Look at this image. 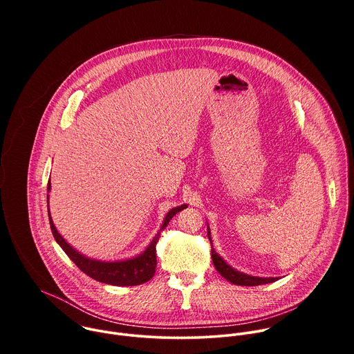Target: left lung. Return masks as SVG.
<instances>
[{
  "label": "left lung",
  "instance_id": "8db88e82",
  "mask_svg": "<svg viewBox=\"0 0 354 354\" xmlns=\"http://www.w3.org/2000/svg\"><path fill=\"white\" fill-rule=\"evenodd\" d=\"M207 236L212 242V259L214 263V268L217 269V272L227 279L228 281H231L232 284L236 286H261V284H268V283H273L276 280H279L277 277H258V276H249L245 274L242 272H238L236 269L231 268L213 248V241H212V234H210V228L207 227Z\"/></svg>",
  "mask_w": 354,
  "mask_h": 354
}]
</instances>
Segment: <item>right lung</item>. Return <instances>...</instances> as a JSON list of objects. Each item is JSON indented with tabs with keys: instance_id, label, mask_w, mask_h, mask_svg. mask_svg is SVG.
I'll return each mask as SVG.
<instances>
[{
	"instance_id": "add662e5",
	"label": "right lung",
	"mask_w": 354,
	"mask_h": 354,
	"mask_svg": "<svg viewBox=\"0 0 354 354\" xmlns=\"http://www.w3.org/2000/svg\"><path fill=\"white\" fill-rule=\"evenodd\" d=\"M52 189V185L50 182L47 183V192ZM187 205H182L178 207L171 209L165 218L164 223L158 231V234L153 238L151 243L145 248L142 254L124 259V261H116V262H105V261H97V259H91L80 252L74 249L57 231L56 225L53 224L52 216H50V209H48V194H47V212H48V220H50V228H52V232L55 235V239L57 243L62 246V249L66 252L67 257L82 270L86 276L92 277L96 281L105 283V284H112V286H138L149 279H153L157 268V252H156V245L160 239L161 230H164L168 223L172 220V217L186 209Z\"/></svg>"
}]
</instances>
